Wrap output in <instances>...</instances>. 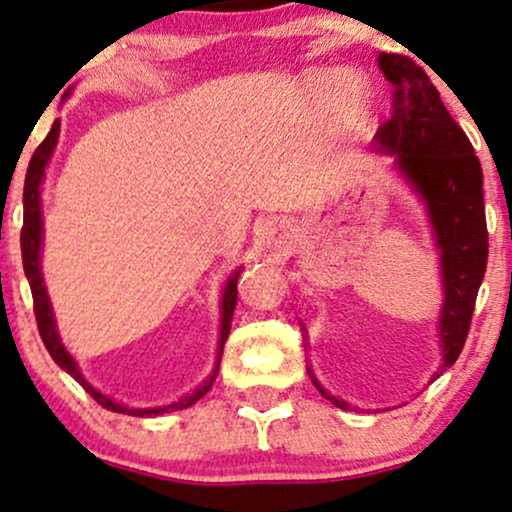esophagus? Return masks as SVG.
Wrapping results in <instances>:
<instances>
[{
    "label": "esophagus",
    "instance_id": "34e87169",
    "mask_svg": "<svg viewBox=\"0 0 512 512\" xmlns=\"http://www.w3.org/2000/svg\"><path fill=\"white\" fill-rule=\"evenodd\" d=\"M263 241H266V249H271L273 254H283L290 246V234L280 222H268L263 229Z\"/></svg>",
    "mask_w": 512,
    "mask_h": 512
}]
</instances>
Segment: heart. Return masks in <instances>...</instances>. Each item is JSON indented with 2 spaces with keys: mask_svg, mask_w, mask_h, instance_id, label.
<instances>
[{
  "mask_svg": "<svg viewBox=\"0 0 512 512\" xmlns=\"http://www.w3.org/2000/svg\"><path fill=\"white\" fill-rule=\"evenodd\" d=\"M312 94L317 96V99H321V101H329L336 94H341L343 106H346L348 111H353V113L363 111L365 103H367L365 89L358 82H343L341 84V82H338V79H333V77L317 79V82L312 84Z\"/></svg>",
  "mask_w": 512,
  "mask_h": 512,
  "instance_id": "b5f03b06",
  "label": "heart"
}]
</instances>
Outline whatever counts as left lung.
<instances>
[{
    "instance_id": "left-lung-1",
    "label": "left lung",
    "mask_w": 512,
    "mask_h": 512,
    "mask_svg": "<svg viewBox=\"0 0 512 512\" xmlns=\"http://www.w3.org/2000/svg\"><path fill=\"white\" fill-rule=\"evenodd\" d=\"M377 65L394 86V111L377 130L372 147L394 159V171L418 195L440 251V283L445 295L438 319L442 363L435 377H440L462 353L486 273L484 174L472 142L447 113L423 67L411 57L394 53H382ZM302 331L307 338L304 326ZM307 372L321 396L338 409H350L346 401L321 387L312 367H307Z\"/></svg>"
}]
</instances>
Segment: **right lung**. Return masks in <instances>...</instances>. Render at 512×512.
<instances>
[{"label": "right lung", "instance_id": "1", "mask_svg": "<svg viewBox=\"0 0 512 512\" xmlns=\"http://www.w3.org/2000/svg\"><path fill=\"white\" fill-rule=\"evenodd\" d=\"M57 137H60V120H55L53 128H50L48 137L40 142L36 152H33L31 164H28L26 171V183H24V229H21V256H24V271L28 278V285H31V295H33V312H36V321H38V331L40 338H43L45 348H48L50 358L55 360L67 375L74 377L82 387L94 396L96 401L108 411L116 413H128V416H137V418H149V416H162V413H171V411H181L193 406L200 396H205L210 392L212 382H215L217 372H220V358H222V348H225V341L229 336V329H232V317H234V307H237V280L241 275L239 266L237 271H232V275L227 278L225 287H222V300H220V341H217V358L215 365H212V372L205 377L198 387L193 389L191 394L181 396L179 401H171L166 406H152V409H130V406L120 404V401L111 399V396L101 394L94 384L86 382V377L79 370L77 360L72 358L70 350L65 348L62 343L60 333H57V324H55V314H53V304H50L48 290H45L43 283V268H40V251H43V200H40V186L45 181V169H48L50 157H53L55 147H57Z\"/></svg>", "mask_w": 512, "mask_h": 512}]
</instances>
